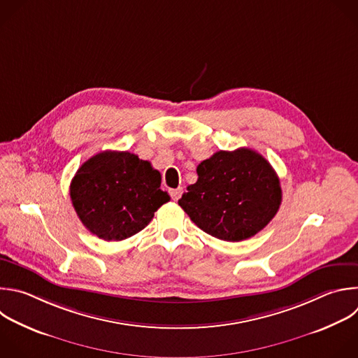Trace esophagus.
I'll return each instance as SVG.
<instances>
[{"mask_svg": "<svg viewBox=\"0 0 358 358\" xmlns=\"http://www.w3.org/2000/svg\"><path fill=\"white\" fill-rule=\"evenodd\" d=\"M182 187H178V188H174V189H170V195H171V198L174 199V201H177V199H180V196L182 195Z\"/></svg>", "mask_w": 358, "mask_h": 358, "instance_id": "esophagus-1", "label": "esophagus"}]
</instances>
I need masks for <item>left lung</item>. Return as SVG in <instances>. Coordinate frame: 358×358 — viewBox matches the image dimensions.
I'll use <instances>...</instances> for the list:
<instances>
[{
	"instance_id": "left-lung-1",
	"label": "left lung",
	"mask_w": 358,
	"mask_h": 358,
	"mask_svg": "<svg viewBox=\"0 0 358 358\" xmlns=\"http://www.w3.org/2000/svg\"><path fill=\"white\" fill-rule=\"evenodd\" d=\"M196 182L187 187L178 205L216 239L246 241L264 229L280 209V178L252 149L219 150L196 167Z\"/></svg>"
}]
</instances>
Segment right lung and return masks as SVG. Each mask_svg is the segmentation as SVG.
Returning a JSON list of instances; mask_svg holds the SVG:
<instances>
[{"mask_svg": "<svg viewBox=\"0 0 358 358\" xmlns=\"http://www.w3.org/2000/svg\"><path fill=\"white\" fill-rule=\"evenodd\" d=\"M149 162L129 152L105 150L88 159L70 184L83 224L106 242L128 239L145 229L170 196Z\"/></svg>", "mask_w": 358, "mask_h": 358, "instance_id": "obj_1", "label": "right lung"}]
</instances>
